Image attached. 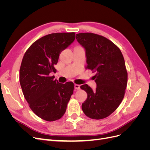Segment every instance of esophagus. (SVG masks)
<instances>
[{"instance_id": "esophagus-1", "label": "esophagus", "mask_w": 150, "mask_h": 150, "mask_svg": "<svg viewBox=\"0 0 150 150\" xmlns=\"http://www.w3.org/2000/svg\"><path fill=\"white\" fill-rule=\"evenodd\" d=\"M74 88H75L76 89H77V90H79V89H80V86H79V84H74Z\"/></svg>"}]
</instances>
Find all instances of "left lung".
<instances>
[{"mask_svg": "<svg viewBox=\"0 0 150 150\" xmlns=\"http://www.w3.org/2000/svg\"><path fill=\"white\" fill-rule=\"evenodd\" d=\"M76 38L84 49L88 69L96 72V88L81 86L88 98L82 104L84 114L90 118H105L120 106L128 81L123 56L116 45L107 38L93 33L77 34Z\"/></svg>", "mask_w": 150, "mask_h": 150, "instance_id": "left-lung-1", "label": "left lung"}]
</instances>
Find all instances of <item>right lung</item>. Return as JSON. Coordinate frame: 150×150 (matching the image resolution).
I'll return each mask as SVG.
<instances>
[{
	"mask_svg": "<svg viewBox=\"0 0 150 150\" xmlns=\"http://www.w3.org/2000/svg\"><path fill=\"white\" fill-rule=\"evenodd\" d=\"M74 39V33L46 35L32 44L22 59L19 81L23 94L32 111L46 121L60 119L73 94V83H59L49 74L56 71L61 52Z\"/></svg>",
	"mask_w": 150,
	"mask_h": 150,
	"instance_id": "add662e5",
	"label": "right lung"
}]
</instances>
